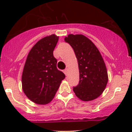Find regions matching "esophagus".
Masks as SVG:
<instances>
[{"label": "esophagus", "mask_w": 132, "mask_h": 132, "mask_svg": "<svg viewBox=\"0 0 132 132\" xmlns=\"http://www.w3.org/2000/svg\"><path fill=\"white\" fill-rule=\"evenodd\" d=\"M68 68H66V69H65L64 70V71H63V72H64V73L65 74V75H66V76L68 75Z\"/></svg>", "instance_id": "esophagus-1"}]
</instances>
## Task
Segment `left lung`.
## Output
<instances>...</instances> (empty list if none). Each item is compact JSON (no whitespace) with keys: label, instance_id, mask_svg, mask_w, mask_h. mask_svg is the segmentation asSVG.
<instances>
[{"label":"left lung","instance_id":"8db88e82","mask_svg":"<svg viewBox=\"0 0 132 132\" xmlns=\"http://www.w3.org/2000/svg\"><path fill=\"white\" fill-rule=\"evenodd\" d=\"M73 48L79 69V84L73 87L76 95L83 101L95 99L108 82L107 68L101 53L83 35H68L64 38Z\"/></svg>","mask_w":132,"mask_h":132}]
</instances>
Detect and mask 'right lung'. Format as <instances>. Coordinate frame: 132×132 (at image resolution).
Instances as JSON below:
<instances>
[{"mask_svg":"<svg viewBox=\"0 0 132 132\" xmlns=\"http://www.w3.org/2000/svg\"><path fill=\"white\" fill-rule=\"evenodd\" d=\"M56 35L41 39L27 56L22 76V89L27 97L35 104H47L54 98L65 78L57 68L53 51L58 42Z\"/></svg>","mask_w":132,"mask_h":132,"instance_id":"1","label":"right lung"}]
</instances>
